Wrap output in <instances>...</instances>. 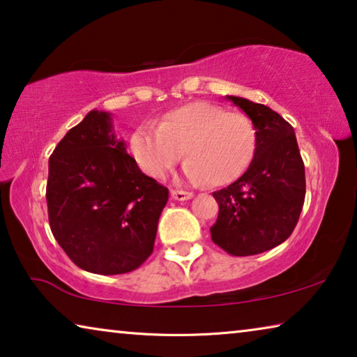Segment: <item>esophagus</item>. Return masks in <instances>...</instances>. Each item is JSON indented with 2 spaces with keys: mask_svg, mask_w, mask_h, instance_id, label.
Returning a JSON list of instances; mask_svg holds the SVG:
<instances>
[{
  "mask_svg": "<svg viewBox=\"0 0 357 357\" xmlns=\"http://www.w3.org/2000/svg\"><path fill=\"white\" fill-rule=\"evenodd\" d=\"M194 194L192 192H188V190H179V189H173L172 190V199L178 200V202H183V200H189L192 199Z\"/></svg>",
  "mask_w": 357,
  "mask_h": 357,
  "instance_id": "esophagus-1",
  "label": "esophagus"
}]
</instances>
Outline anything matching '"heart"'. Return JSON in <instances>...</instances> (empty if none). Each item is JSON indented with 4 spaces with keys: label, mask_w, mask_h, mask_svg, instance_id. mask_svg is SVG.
Returning a JSON list of instances; mask_svg holds the SVG:
<instances>
[{
    "label": "heart",
    "mask_w": 357,
    "mask_h": 357,
    "mask_svg": "<svg viewBox=\"0 0 357 357\" xmlns=\"http://www.w3.org/2000/svg\"><path fill=\"white\" fill-rule=\"evenodd\" d=\"M130 151L151 178L167 176L185 152V176L225 185L241 178L252 163L257 130L247 115L200 100L169 110L158 128L137 126L130 137Z\"/></svg>",
    "instance_id": "b5f03b06"
}]
</instances>
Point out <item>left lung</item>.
Listing matches in <instances>:
<instances>
[{
  "instance_id": "left-lung-1",
  "label": "left lung",
  "mask_w": 357,
  "mask_h": 357,
  "mask_svg": "<svg viewBox=\"0 0 357 357\" xmlns=\"http://www.w3.org/2000/svg\"><path fill=\"white\" fill-rule=\"evenodd\" d=\"M253 121L257 151L245 173L213 192L220 205L211 241L232 257L280 245L294 232L305 204V163L289 121L263 104L226 96Z\"/></svg>"
}]
</instances>
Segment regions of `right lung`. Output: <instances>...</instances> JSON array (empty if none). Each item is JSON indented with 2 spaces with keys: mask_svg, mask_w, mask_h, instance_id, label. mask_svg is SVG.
<instances>
[{
  "mask_svg": "<svg viewBox=\"0 0 357 357\" xmlns=\"http://www.w3.org/2000/svg\"><path fill=\"white\" fill-rule=\"evenodd\" d=\"M52 236L88 273H131L151 257L168 189L141 172L115 137L109 112L91 110L50 157Z\"/></svg>",
  "mask_w": 357,
  "mask_h": 357,
  "instance_id": "obj_1",
  "label": "right lung"
}]
</instances>
